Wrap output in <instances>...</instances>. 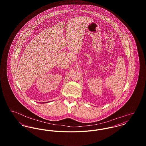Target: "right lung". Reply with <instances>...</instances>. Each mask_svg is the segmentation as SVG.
Here are the masks:
<instances>
[{"mask_svg":"<svg viewBox=\"0 0 146 146\" xmlns=\"http://www.w3.org/2000/svg\"><path fill=\"white\" fill-rule=\"evenodd\" d=\"M43 103H44V102H43Z\"/></svg>","mask_w":146,"mask_h":146,"instance_id":"1","label":"right lung"}]
</instances>
